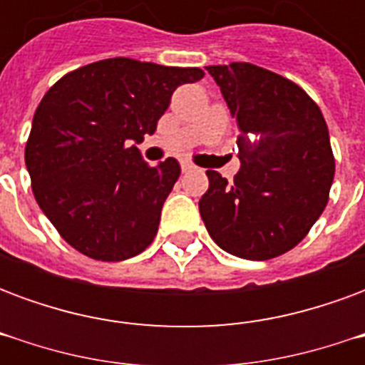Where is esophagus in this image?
<instances>
[{
    "label": "esophagus",
    "mask_w": 365,
    "mask_h": 365,
    "mask_svg": "<svg viewBox=\"0 0 365 365\" xmlns=\"http://www.w3.org/2000/svg\"><path fill=\"white\" fill-rule=\"evenodd\" d=\"M193 170V164H190V162H182V172L185 174V172H191Z\"/></svg>",
    "instance_id": "34e87169"
}]
</instances>
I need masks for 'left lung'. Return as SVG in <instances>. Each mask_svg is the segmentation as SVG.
<instances>
[{
  "label": "left lung",
  "mask_w": 365,
  "mask_h": 365,
  "mask_svg": "<svg viewBox=\"0 0 365 365\" xmlns=\"http://www.w3.org/2000/svg\"><path fill=\"white\" fill-rule=\"evenodd\" d=\"M240 135L229 183L207 170L199 213L225 252L269 260L297 246L329 201L334 156L319 105L287 78L248 62L207 66Z\"/></svg>",
  "instance_id": "1"
}]
</instances>
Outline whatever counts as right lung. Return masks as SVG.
<instances>
[{
  "mask_svg": "<svg viewBox=\"0 0 365 365\" xmlns=\"http://www.w3.org/2000/svg\"><path fill=\"white\" fill-rule=\"evenodd\" d=\"M203 76L199 68L107 58L46 91L25 164L36 203L78 252L120 262L150 246L180 164L148 166L136 144L154 135L175 88Z\"/></svg>",
  "mask_w": 365,
  "mask_h": 365,
  "instance_id": "add662e5",
  "label": "right lung"
}]
</instances>
